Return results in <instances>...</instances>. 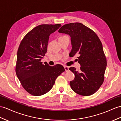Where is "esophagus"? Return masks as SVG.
<instances>
[{"mask_svg":"<svg viewBox=\"0 0 121 121\" xmlns=\"http://www.w3.org/2000/svg\"><path fill=\"white\" fill-rule=\"evenodd\" d=\"M64 68H65V71H66V72H68L69 71V67H68L65 66H64Z\"/></svg>","mask_w":121,"mask_h":121,"instance_id":"obj_1","label":"esophagus"}]
</instances>
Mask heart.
Wrapping results in <instances>:
<instances>
[{
	"mask_svg": "<svg viewBox=\"0 0 121 121\" xmlns=\"http://www.w3.org/2000/svg\"><path fill=\"white\" fill-rule=\"evenodd\" d=\"M65 36H67L66 35H63V36H60V37L59 38H61V37H65Z\"/></svg>",
	"mask_w": 121,
	"mask_h": 121,
	"instance_id": "heart-1",
	"label": "heart"
}]
</instances>
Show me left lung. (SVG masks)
<instances>
[{"instance_id":"1","label":"left lung","mask_w":121,"mask_h":121,"mask_svg":"<svg viewBox=\"0 0 121 121\" xmlns=\"http://www.w3.org/2000/svg\"><path fill=\"white\" fill-rule=\"evenodd\" d=\"M58 32L69 35L72 48L69 56L78 54L79 71L74 67L69 69L75 75L70 82L71 89L78 95L89 96L99 90L104 81L107 60L102 43L93 30L79 22L63 26Z\"/></svg>"}]
</instances>
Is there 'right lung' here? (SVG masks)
<instances>
[{"label":"right lung","mask_w":121,"mask_h":121,"mask_svg":"<svg viewBox=\"0 0 121 121\" xmlns=\"http://www.w3.org/2000/svg\"><path fill=\"white\" fill-rule=\"evenodd\" d=\"M60 26H37L25 35L20 43L15 71L22 87L32 95L40 96L49 92L56 78L65 71L60 65L50 66L41 61L47 51L50 35Z\"/></svg>","instance_id":"obj_1"}]
</instances>
